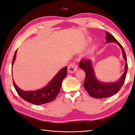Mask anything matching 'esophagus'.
<instances>
[{
  "instance_id": "esophagus-1",
  "label": "esophagus",
  "mask_w": 135,
  "mask_h": 135,
  "mask_svg": "<svg viewBox=\"0 0 135 135\" xmlns=\"http://www.w3.org/2000/svg\"><path fill=\"white\" fill-rule=\"evenodd\" d=\"M78 70V65L76 62L71 63L70 65H69L68 71L70 73H73L75 72Z\"/></svg>"
}]
</instances>
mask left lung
<instances>
[{
	"instance_id": "left-lung-1",
	"label": "left lung",
	"mask_w": 135,
	"mask_h": 135,
	"mask_svg": "<svg viewBox=\"0 0 135 135\" xmlns=\"http://www.w3.org/2000/svg\"><path fill=\"white\" fill-rule=\"evenodd\" d=\"M106 35H107L106 40L107 43H116L122 49L123 57L126 61L125 70L120 79L115 82H101L96 78L95 71H94L93 68L92 60L91 59H88L87 60L80 61L79 62V66L84 70L85 73V80L84 82V88L85 90L88 92L89 95L92 97L95 98V99L107 98L117 93L120 90L124 83L127 72L128 70L127 57L123 47L109 32L106 31Z\"/></svg>"
}]
</instances>
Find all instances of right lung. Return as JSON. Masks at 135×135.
Masks as SVG:
<instances>
[{"label": "right lung", "mask_w": 135, "mask_h": 135, "mask_svg": "<svg viewBox=\"0 0 135 135\" xmlns=\"http://www.w3.org/2000/svg\"><path fill=\"white\" fill-rule=\"evenodd\" d=\"M17 50L14 55L12 65L15 62ZM67 75V66L60 70L46 87L36 91H26L18 88L13 80L14 87L18 95L26 101L35 105H42L52 101L58 95L64 78Z\"/></svg>", "instance_id": "1"}]
</instances>
